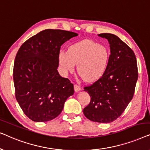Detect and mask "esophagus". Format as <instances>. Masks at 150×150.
<instances>
[{
    "label": "esophagus",
    "mask_w": 150,
    "mask_h": 150,
    "mask_svg": "<svg viewBox=\"0 0 150 150\" xmlns=\"http://www.w3.org/2000/svg\"><path fill=\"white\" fill-rule=\"evenodd\" d=\"M74 87L75 92H79V91H80L81 90V87H80V86H79V85H74Z\"/></svg>",
    "instance_id": "34e87169"
}]
</instances>
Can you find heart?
<instances>
[{
  "label": "heart",
  "instance_id": "b5f03b06",
  "mask_svg": "<svg viewBox=\"0 0 150 150\" xmlns=\"http://www.w3.org/2000/svg\"><path fill=\"white\" fill-rule=\"evenodd\" d=\"M59 61L63 70L71 72L77 65L78 73L88 83L98 81L106 72L110 61V51L104 45L83 40L61 50Z\"/></svg>",
  "mask_w": 150,
  "mask_h": 150
}]
</instances>
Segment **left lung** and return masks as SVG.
<instances>
[{
  "label": "left lung",
  "instance_id": "1",
  "mask_svg": "<svg viewBox=\"0 0 150 150\" xmlns=\"http://www.w3.org/2000/svg\"><path fill=\"white\" fill-rule=\"evenodd\" d=\"M110 44V61L104 74L84 88L91 97L83 113L89 120L110 123L120 117L130 103L138 79L137 59L130 47L115 35L98 34Z\"/></svg>",
  "mask_w": 150,
  "mask_h": 150
}]
</instances>
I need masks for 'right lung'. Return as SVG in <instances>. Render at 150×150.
<instances>
[{
  "instance_id": "obj_1",
  "label": "right lung",
  "mask_w": 150,
  "mask_h": 150,
  "mask_svg": "<svg viewBox=\"0 0 150 150\" xmlns=\"http://www.w3.org/2000/svg\"><path fill=\"white\" fill-rule=\"evenodd\" d=\"M76 33L46 29L26 40L16 56V98L24 114L36 122H48L62 111L74 93L73 84L57 71L61 45Z\"/></svg>"
}]
</instances>
